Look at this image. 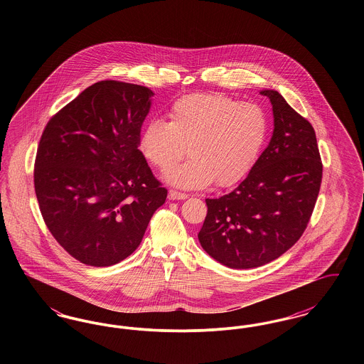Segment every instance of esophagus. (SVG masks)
Segmentation results:
<instances>
[{"label": "esophagus", "mask_w": 364, "mask_h": 364, "mask_svg": "<svg viewBox=\"0 0 364 364\" xmlns=\"http://www.w3.org/2000/svg\"><path fill=\"white\" fill-rule=\"evenodd\" d=\"M188 195L184 192H178V191L171 190L169 191V199L172 200H184L187 199Z\"/></svg>", "instance_id": "esophagus-1"}]
</instances>
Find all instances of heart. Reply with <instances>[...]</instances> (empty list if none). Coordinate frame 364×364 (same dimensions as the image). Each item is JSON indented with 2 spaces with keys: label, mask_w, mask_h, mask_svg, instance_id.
Wrapping results in <instances>:
<instances>
[{
  "label": "heart",
  "mask_w": 364,
  "mask_h": 364,
  "mask_svg": "<svg viewBox=\"0 0 364 364\" xmlns=\"http://www.w3.org/2000/svg\"><path fill=\"white\" fill-rule=\"evenodd\" d=\"M169 122L151 119L140 134L139 149L161 172L187 153L191 158L168 174L181 188L218 187L242 181L257 164L269 136V117L254 102L224 94H190L169 107Z\"/></svg>",
  "instance_id": "1"
}]
</instances>
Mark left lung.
Returning <instances> with one entry per match:
<instances>
[{"mask_svg":"<svg viewBox=\"0 0 364 364\" xmlns=\"http://www.w3.org/2000/svg\"><path fill=\"white\" fill-rule=\"evenodd\" d=\"M274 131L269 146L237 188L206 199L198 233L210 257L232 269L259 267L277 259L304 233L322 181V161L311 122L274 90Z\"/></svg>","mask_w":364,"mask_h":364,"instance_id":"8db88e82","label":"left lung"}]
</instances>
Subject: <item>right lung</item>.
I'll return each instance as SVG.
<instances>
[{
    "label": "right lung",
    "instance_id": "obj_1",
    "mask_svg": "<svg viewBox=\"0 0 364 364\" xmlns=\"http://www.w3.org/2000/svg\"><path fill=\"white\" fill-rule=\"evenodd\" d=\"M153 91L102 80L46 124L35 158L43 221L75 259L95 267L129 257L166 200L139 150Z\"/></svg>",
    "mask_w": 364,
    "mask_h": 364
}]
</instances>
